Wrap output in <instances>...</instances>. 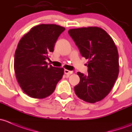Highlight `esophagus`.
Returning a JSON list of instances; mask_svg holds the SVG:
<instances>
[{"mask_svg":"<svg viewBox=\"0 0 132 132\" xmlns=\"http://www.w3.org/2000/svg\"><path fill=\"white\" fill-rule=\"evenodd\" d=\"M64 73L66 74V75L69 76V75H70V74H72V71H70V70H67V69H65V70H64Z\"/></svg>","mask_w":132,"mask_h":132,"instance_id":"esophagus-1","label":"esophagus"}]
</instances>
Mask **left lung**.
I'll return each mask as SVG.
<instances>
[{
  "label": "left lung",
  "instance_id": "obj_1",
  "mask_svg": "<svg viewBox=\"0 0 132 132\" xmlns=\"http://www.w3.org/2000/svg\"><path fill=\"white\" fill-rule=\"evenodd\" d=\"M69 34L81 55L88 60V74L77 72L80 82L74 87L76 95L84 101L95 103L109 93L119 74V55L114 42L102 28H74Z\"/></svg>",
  "mask_w": 132,
  "mask_h": 132
}]
</instances>
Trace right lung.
Listing matches in <instances>:
<instances>
[{
    "instance_id": "1",
    "label": "right lung",
    "mask_w": 132,
    "mask_h": 132,
    "mask_svg": "<svg viewBox=\"0 0 132 132\" xmlns=\"http://www.w3.org/2000/svg\"><path fill=\"white\" fill-rule=\"evenodd\" d=\"M65 29L55 24H41L20 39L14 55V72L21 88L30 97L41 99L50 96L63 77V68L48 66L46 60Z\"/></svg>"
}]
</instances>
